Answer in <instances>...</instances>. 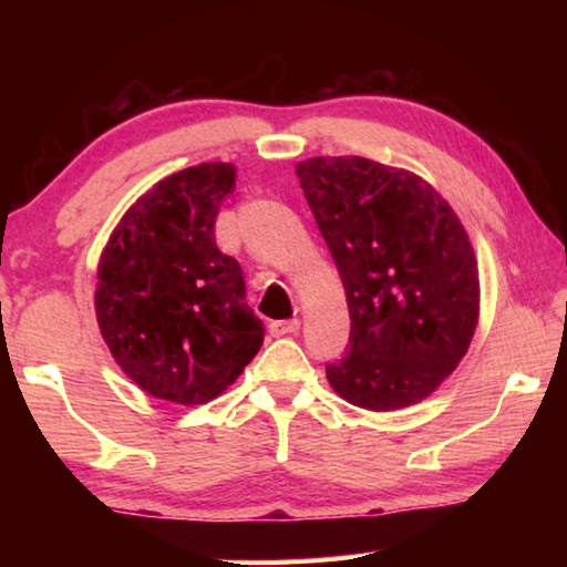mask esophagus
<instances>
[{"instance_id": "esophagus-1", "label": "esophagus", "mask_w": 567, "mask_h": 567, "mask_svg": "<svg viewBox=\"0 0 567 567\" xmlns=\"http://www.w3.org/2000/svg\"><path fill=\"white\" fill-rule=\"evenodd\" d=\"M300 330V320H275L270 322V332L275 338H282V334H292Z\"/></svg>"}]
</instances>
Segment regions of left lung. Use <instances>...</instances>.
I'll return each mask as SVG.
<instances>
[{
    "label": "left lung",
    "mask_w": 567,
    "mask_h": 567,
    "mask_svg": "<svg viewBox=\"0 0 567 567\" xmlns=\"http://www.w3.org/2000/svg\"><path fill=\"white\" fill-rule=\"evenodd\" d=\"M350 310V342L328 362L332 390L364 410L427 398L473 340L477 265L465 227L425 179L364 157L297 165Z\"/></svg>",
    "instance_id": "left-lung-1"
}]
</instances>
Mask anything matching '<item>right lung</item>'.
Instances as JSON below:
<instances>
[{"label":"right lung","mask_w":567,"mask_h":567,"mask_svg":"<svg viewBox=\"0 0 567 567\" xmlns=\"http://www.w3.org/2000/svg\"><path fill=\"white\" fill-rule=\"evenodd\" d=\"M235 167L169 175L134 203L104 247L97 322L112 358L159 400L203 405L239 378L265 340L245 275L215 243Z\"/></svg>","instance_id":"add662e5"}]
</instances>
